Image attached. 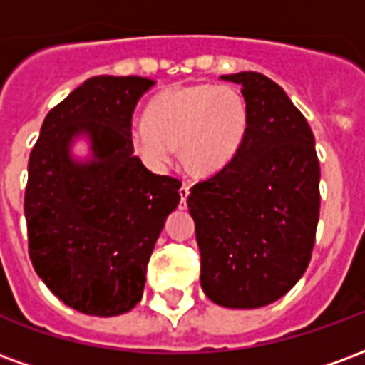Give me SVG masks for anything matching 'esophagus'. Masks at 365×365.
<instances>
[{
  "label": "esophagus",
  "instance_id": "1",
  "mask_svg": "<svg viewBox=\"0 0 365 365\" xmlns=\"http://www.w3.org/2000/svg\"><path fill=\"white\" fill-rule=\"evenodd\" d=\"M187 195H190V185H187V183H183L182 187H180V197H182V207H185Z\"/></svg>",
  "mask_w": 365,
  "mask_h": 365
}]
</instances>
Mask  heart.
<instances>
[{
	"instance_id": "b5f03b06",
	"label": "heart",
	"mask_w": 365,
	"mask_h": 365,
	"mask_svg": "<svg viewBox=\"0 0 365 365\" xmlns=\"http://www.w3.org/2000/svg\"><path fill=\"white\" fill-rule=\"evenodd\" d=\"M252 125L250 105L232 86L190 83L152 97L144 123L130 128V146L146 166L164 170L178 146L191 174L215 175L237 160Z\"/></svg>"
}]
</instances>
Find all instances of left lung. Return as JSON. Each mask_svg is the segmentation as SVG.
<instances>
[{
  "label": "left lung",
  "mask_w": 365,
  "mask_h": 365,
  "mask_svg": "<svg viewBox=\"0 0 365 365\" xmlns=\"http://www.w3.org/2000/svg\"><path fill=\"white\" fill-rule=\"evenodd\" d=\"M221 78L242 86L252 125L237 160L195 183L187 207L207 297L258 309L283 297L311 262L321 168L313 130L277 83L258 72Z\"/></svg>",
  "instance_id": "8db88e82"
}]
</instances>
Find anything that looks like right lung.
Listing matches in <instances>:
<instances>
[{
  "label": "right lung",
  "mask_w": 365,
  "mask_h": 365,
  "mask_svg": "<svg viewBox=\"0 0 365 365\" xmlns=\"http://www.w3.org/2000/svg\"><path fill=\"white\" fill-rule=\"evenodd\" d=\"M140 76H96L46 115L29 158L25 219L38 277L68 307L115 317L140 301L146 266L182 182L152 174L130 146ZM83 138L91 156L76 159Z\"/></svg>",
  "instance_id": "add662e5"
}]
</instances>
